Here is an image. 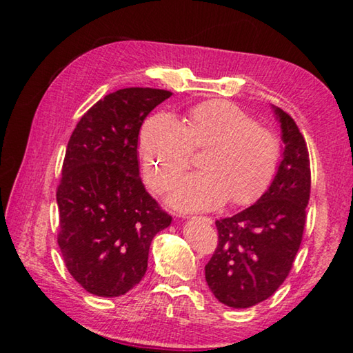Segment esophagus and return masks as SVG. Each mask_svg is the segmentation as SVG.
I'll list each match as a JSON object with an SVG mask.
<instances>
[{
    "instance_id": "esophagus-1",
    "label": "esophagus",
    "mask_w": 353,
    "mask_h": 353,
    "mask_svg": "<svg viewBox=\"0 0 353 353\" xmlns=\"http://www.w3.org/2000/svg\"><path fill=\"white\" fill-rule=\"evenodd\" d=\"M199 219L204 221V223H207V224H212L213 223V219L208 218V216H199Z\"/></svg>"
}]
</instances>
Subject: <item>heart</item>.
Listing matches in <instances>:
<instances>
[{
	"instance_id": "heart-1",
	"label": "heart",
	"mask_w": 353,
	"mask_h": 353,
	"mask_svg": "<svg viewBox=\"0 0 353 353\" xmlns=\"http://www.w3.org/2000/svg\"><path fill=\"white\" fill-rule=\"evenodd\" d=\"M207 148L204 171L177 181L170 202L181 210H212L229 199L252 204L270 188L282 155L279 137L232 101L210 99L191 107L185 124L171 113L149 117L140 132L143 176L154 191L168 190L191 163L193 151Z\"/></svg>"
}]
</instances>
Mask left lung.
<instances>
[{"mask_svg":"<svg viewBox=\"0 0 353 353\" xmlns=\"http://www.w3.org/2000/svg\"><path fill=\"white\" fill-rule=\"evenodd\" d=\"M274 112L282 128L283 160L265 194L246 210L216 221L218 246L205 280L227 307L249 308L285 282L301 248L312 187L305 139L288 113Z\"/></svg>","mask_w":353,"mask_h":353,"instance_id":"1","label":"left lung"}]
</instances>
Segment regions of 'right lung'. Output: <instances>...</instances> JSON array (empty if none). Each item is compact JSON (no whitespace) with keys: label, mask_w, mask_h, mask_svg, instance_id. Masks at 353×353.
Instances as JSON below:
<instances>
[{"label":"right lung","mask_w":353,"mask_h":353,"mask_svg":"<svg viewBox=\"0 0 353 353\" xmlns=\"http://www.w3.org/2000/svg\"><path fill=\"white\" fill-rule=\"evenodd\" d=\"M168 90L130 87L90 107L70 137L57 185L65 266L94 296L126 294L145 276L157 232L171 224L140 179L139 134Z\"/></svg>","instance_id":"add662e5"}]
</instances>
